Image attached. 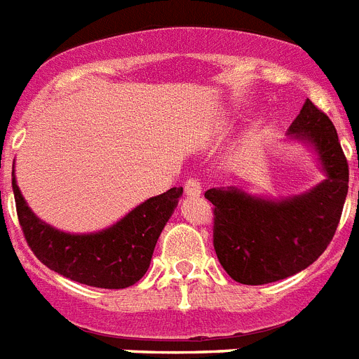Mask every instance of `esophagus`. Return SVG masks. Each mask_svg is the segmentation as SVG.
I'll return each instance as SVG.
<instances>
[{
	"mask_svg": "<svg viewBox=\"0 0 359 359\" xmlns=\"http://www.w3.org/2000/svg\"><path fill=\"white\" fill-rule=\"evenodd\" d=\"M184 191L188 197H199L203 188H201V182L197 179H189L184 184Z\"/></svg>",
	"mask_w": 359,
	"mask_h": 359,
	"instance_id": "obj_1",
	"label": "esophagus"
}]
</instances>
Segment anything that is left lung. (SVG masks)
I'll return each mask as SVG.
<instances>
[{
  "label": "left lung",
  "mask_w": 359,
  "mask_h": 359,
  "mask_svg": "<svg viewBox=\"0 0 359 359\" xmlns=\"http://www.w3.org/2000/svg\"><path fill=\"white\" fill-rule=\"evenodd\" d=\"M287 136L308 145L325 180L301 195L267 199L241 188H210L214 205V249L223 269L247 285L284 280L325 252L336 234L346 191L348 164L336 127L310 99Z\"/></svg>",
  "instance_id": "left-lung-1"
}]
</instances>
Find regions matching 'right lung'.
<instances>
[{
    "label": "right lung",
    "instance_id": "right-lung-1",
    "mask_svg": "<svg viewBox=\"0 0 359 359\" xmlns=\"http://www.w3.org/2000/svg\"><path fill=\"white\" fill-rule=\"evenodd\" d=\"M13 191L23 236L38 260L69 280L104 290H123L145 275L160 232L182 195V188H171L107 229L74 234L40 219L23 199L16 177Z\"/></svg>",
    "mask_w": 359,
    "mask_h": 359
}]
</instances>
